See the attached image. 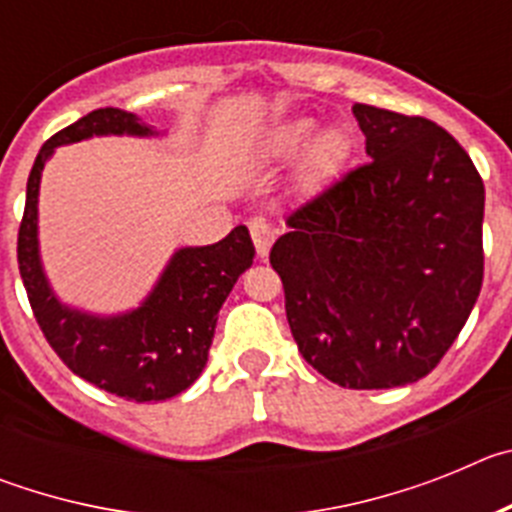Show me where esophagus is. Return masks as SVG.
<instances>
[{"mask_svg":"<svg viewBox=\"0 0 512 512\" xmlns=\"http://www.w3.org/2000/svg\"><path fill=\"white\" fill-rule=\"evenodd\" d=\"M251 238H253V246H256V253H259L261 259H264L266 253H269L271 243L277 241V230L271 228L266 220H253V223H251Z\"/></svg>","mask_w":512,"mask_h":512,"instance_id":"obj_1","label":"esophagus"}]
</instances>
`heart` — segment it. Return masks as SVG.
I'll return each instance as SVG.
<instances>
[{
  "mask_svg": "<svg viewBox=\"0 0 512 512\" xmlns=\"http://www.w3.org/2000/svg\"><path fill=\"white\" fill-rule=\"evenodd\" d=\"M318 122L315 120H289L279 125L264 143V158L271 164H289L295 161L315 138ZM351 153V140L343 130H328L312 143L310 153L305 156V164L300 169V184L305 192L318 194L325 192L336 182L341 169L346 166V158Z\"/></svg>",
  "mask_w": 512,
  "mask_h": 512,
  "instance_id": "b5f03b06",
  "label": "heart"
}]
</instances>
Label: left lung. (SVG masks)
I'll list each match as a JSON object with an SVG mask.
<instances>
[{"label": "left lung", "instance_id": "obj_1", "mask_svg": "<svg viewBox=\"0 0 512 512\" xmlns=\"http://www.w3.org/2000/svg\"><path fill=\"white\" fill-rule=\"evenodd\" d=\"M366 161L287 217L271 246L300 354L348 390L436 369L482 289L485 184L436 122L354 104Z\"/></svg>", "mask_w": 512, "mask_h": 512}]
</instances>
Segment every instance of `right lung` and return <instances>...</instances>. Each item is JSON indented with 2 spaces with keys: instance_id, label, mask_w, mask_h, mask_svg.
Returning <instances> with one entry per match:
<instances>
[{
  "instance_id": "right-lung-1",
  "label": "right lung",
  "mask_w": 512,
  "mask_h": 512,
  "mask_svg": "<svg viewBox=\"0 0 512 512\" xmlns=\"http://www.w3.org/2000/svg\"><path fill=\"white\" fill-rule=\"evenodd\" d=\"M92 135H153L133 112L102 107L45 140L27 176L25 212L17 233V264L45 341L81 379L133 402L166 400L200 377L215 336L217 312L253 264L246 225L212 246L179 248L138 310L99 318L61 305L40 266L38 189L53 148Z\"/></svg>"
}]
</instances>
